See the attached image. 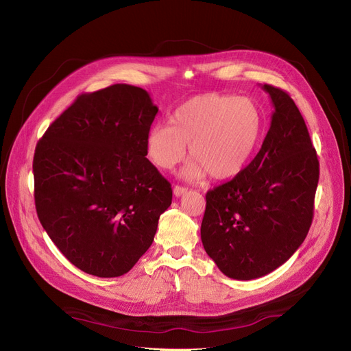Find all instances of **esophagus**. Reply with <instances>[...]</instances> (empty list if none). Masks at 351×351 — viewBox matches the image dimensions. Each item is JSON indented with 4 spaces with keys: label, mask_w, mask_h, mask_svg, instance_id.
I'll list each match as a JSON object with an SVG mask.
<instances>
[{
    "label": "esophagus",
    "mask_w": 351,
    "mask_h": 351,
    "mask_svg": "<svg viewBox=\"0 0 351 351\" xmlns=\"http://www.w3.org/2000/svg\"><path fill=\"white\" fill-rule=\"evenodd\" d=\"M186 188H184V186H179V185H176L175 188H173V195L175 197H182L184 194H186Z\"/></svg>",
    "instance_id": "obj_1"
}]
</instances>
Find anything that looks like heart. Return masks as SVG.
<instances>
[{"label": "heart", "instance_id": "1", "mask_svg": "<svg viewBox=\"0 0 351 351\" xmlns=\"http://www.w3.org/2000/svg\"><path fill=\"white\" fill-rule=\"evenodd\" d=\"M264 135V115L246 96L206 93L184 101L171 117V127L154 125L145 138L150 160L171 171L188 154L192 160L180 176L202 180L232 179L250 163Z\"/></svg>", "mask_w": 351, "mask_h": 351}]
</instances>
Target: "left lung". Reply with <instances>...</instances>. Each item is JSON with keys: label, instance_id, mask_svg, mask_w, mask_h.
<instances>
[{"label": "left lung", "instance_id": "8db88e82", "mask_svg": "<svg viewBox=\"0 0 351 351\" xmlns=\"http://www.w3.org/2000/svg\"><path fill=\"white\" fill-rule=\"evenodd\" d=\"M273 104L269 130L255 159L207 192L201 241L224 276L254 280L295 254L313 217L318 156L303 117L285 90L261 86Z\"/></svg>", "mask_w": 351, "mask_h": 351}]
</instances>
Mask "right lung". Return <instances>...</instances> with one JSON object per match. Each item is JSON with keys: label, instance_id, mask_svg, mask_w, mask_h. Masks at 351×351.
I'll list each match as a JSON object with an SVG mask.
<instances>
[{"label": "right lung", "instance_id": "1", "mask_svg": "<svg viewBox=\"0 0 351 351\" xmlns=\"http://www.w3.org/2000/svg\"><path fill=\"white\" fill-rule=\"evenodd\" d=\"M157 108L141 87L114 84L78 96L33 157L38 217L69 261L119 277L153 243L171 184L147 159Z\"/></svg>", "mask_w": 351, "mask_h": 351}]
</instances>
